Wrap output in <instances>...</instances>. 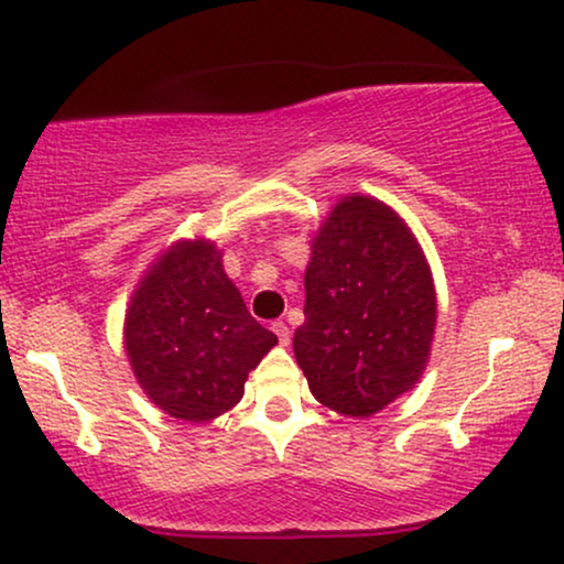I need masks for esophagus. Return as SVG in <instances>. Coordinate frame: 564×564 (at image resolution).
Returning a JSON list of instances; mask_svg holds the SVG:
<instances>
[{"mask_svg":"<svg viewBox=\"0 0 564 564\" xmlns=\"http://www.w3.org/2000/svg\"><path fill=\"white\" fill-rule=\"evenodd\" d=\"M273 333L278 335V344H281V346L291 344V330H289L286 323H281V319H278V323H273Z\"/></svg>","mask_w":564,"mask_h":564,"instance_id":"obj_1","label":"esophagus"}]
</instances>
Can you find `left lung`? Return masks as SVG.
<instances>
[{
  "label": "left lung",
  "mask_w": 564,
  "mask_h": 564,
  "mask_svg": "<svg viewBox=\"0 0 564 564\" xmlns=\"http://www.w3.org/2000/svg\"><path fill=\"white\" fill-rule=\"evenodd\" d=\"M296 365L330 411L369 419L416 388L430 361L437 294L409 224L382 199L340 197L312 239Z\"/></svg>",
  "instance_id": "obj_1"
}]
</instances>
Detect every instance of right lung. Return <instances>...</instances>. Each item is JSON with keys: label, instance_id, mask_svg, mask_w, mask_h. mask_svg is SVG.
Wrapping results in <instances>:
<instances>
[{"label": "right lung", "instance_id": "add662e5", "mask_svg": "<svg viewBox=\"0 0 564 564\" xmlns=\"http://www.w3.org/2000/svg\"><path fill=\"white\" fill-rule=\"evenodd\" d=\"M278 344L249 315L216 241L180 239L142 273L124 315L134 380L169 416L205 424L245 395L247 375Z\"/></svg>", "mask_w": 564, "mask_h": 564}]
</instances>
